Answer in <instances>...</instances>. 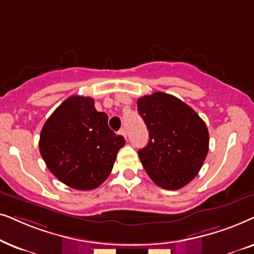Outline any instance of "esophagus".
<instances>
[{"label":"esophagus","mask_w":254,"mask_h":254,"mask_svg":"<svg viewBox=\"0 0 254 254\" xmlns=\"http://www.w3.org/2000/svg\"><path fill=\"white\" fill-rule=\"evenodd\" d=\"M120 134H122V136H123L124 138H127V131H125V129H121Z\"/></svg>","instance_id":"1"}]
</instances>
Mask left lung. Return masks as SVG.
I'll use <instances>...</instances> for the list:
<instances>
[{"label":"left lung","mask_w":254,"mask_h":254,"mask_svg":"<svg viewBox=\"0 0 254 254\" xmlns=\"http://www.w3.org/2000/svg\"><path fill=\"white\" fill-rule=\"evenodd\" d=\"M137 108L150 132L148 144L138 151L148 177L168 190L185 187L207 157V125L188 104L166 93L140 97Z\"/></svg>","instance_id":"left-lung-1"}]
</instances>
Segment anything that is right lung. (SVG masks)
I'll return each mask as SVG.
<instances>
[{
    "mask_svg": "<svg viewBox=\"0 0 254 254\" xmlns=\"http://www.w3.org/2000/svg\"><path fill=\"white\" fill-rule=\"evenodd\" d=\"M125 144L108 125V115L92 97L70 96L44 124L39 151L46 166L63 184L90 190L106 181L117 152Z\"/></svg>",
    "mask_w": 254,
    "mask_h": 254,
    "instance_id": "right-lung-1",
    "label": "right lung"
}]
</instances>
